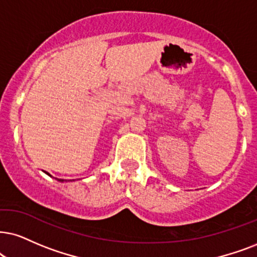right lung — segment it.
<instances>
[{
	"instance_id": "add662e5",
	"label": "right lung",
	"mask_w": 257,
	"mask_h": 257,
	"mask_svg": "<svg viewBox=\"0 0 257 257\" xmlns=\"http://www.w3.org/2000/svg\"><path fill=\"white\" fill-rule=\"evenodd\" d=\"M48 174V173H47ZM48 175H50V177H52V175L51 174H48ZM56 180H58V181H60V183H64V181H66V180H64V179H57V178H56Z\"/></svg>"
}]
</instances>
